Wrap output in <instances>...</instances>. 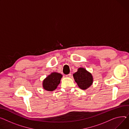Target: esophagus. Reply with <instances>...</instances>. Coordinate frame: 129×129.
Here are the masks:
<instances>
[{"mask_svg": "<svg viewBox=\"0 0 129 129\" xmlns=\"http://www.w3.org/2000/svg\"><path fill=\"white\" fill-rule=\"evenodd\" d=\"M66 77H71L72 74H68V75H66Z\"/></svg>", "mask_w": 129, "mask_h": 129, "instance_id": "34e87169", "label": "esophagus"}]
</instances>
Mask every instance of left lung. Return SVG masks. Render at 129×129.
Returning a JSON list of instances; mask_svg holds the SVG:
<instances>
[{
    "label": "left lung",
    "mask_w": 129,
    "mask_h": 129,
    "mask_svg": "<svg viewBox=\"0 0 129 129\" xmlns=\"http://www.w3.org/2000/svg\"><path fill=\"white\" fill-rule=\"evenodd\" d=\"M73 77L75 81L81 89H87L92 84L93 76L84 68H79L78 71L73 74Z\"/></svg>",
    "instance_id": "8db88e82"
}]
</instances>
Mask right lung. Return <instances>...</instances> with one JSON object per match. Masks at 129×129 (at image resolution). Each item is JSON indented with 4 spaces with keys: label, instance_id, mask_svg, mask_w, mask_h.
Returning a JSON list of instances; mask_svg holds the SVG:
<instances>
[{
    "label": "right lung",
    "instance_id": "right-lung-1",
    "mask_svg": "<svg viewBox=\"0 0 129 129\" xmlns=\"http://www.w3.org/2000/svg\"><path fill=\"white\" fill-rule=\"evenodd\" d=\"M62 75L58 73L53 72L43 81L42 86L44 89L48 91H53L55 90L60 83Z\"/></svg>",
    "mask_w": 129,
    "mask_h": 129
}]
</instances>
